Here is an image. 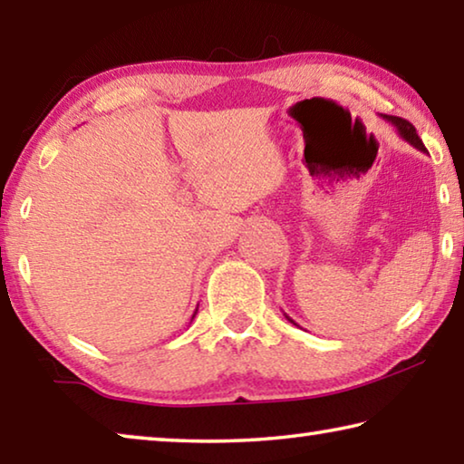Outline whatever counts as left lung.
<instances>
[{
    "label": "left lung",
    "mask_w": 464,
    "mask_h": 464,
    "mask_svg": "<svg viewBox=\"0 0 464 464\" xmlns=\"http://www.w3.org/2000/svg\"><path fill=\"white\" fill-rule=\"evenodd\" d=\"M381 116H382V121H387L389 124H392V127L397 129L399 137H401L403 140H407V143L413 145L415 149H420V151H426V147H423L421 139L418 137V132H415V127H413V124H411L410 121L399 119V116H389V114H381ZM285 317L290 321V324H295V321L290 319V317L286 315V313H285ZM295 325H296V324H295Z\"/></svg>",
    "instance_id": "8db88e82"
}]
</instances>
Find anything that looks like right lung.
<instances>
[{
  "instance_id": "right-lung-1",
  "label": "right lung",
  "mask_w": 464,
  "mask_h": 464,
  "mask_svg": "<svg viewBox=\"0 0 464 464\" xmlns=\"http://www.w3.org/2000/svg\"><path fill=\"white\" fill-rule=\"evenodd\" d=\"M196 313H198V309H196V311H194V315H192V319L196 317ZM192 319H190V324H192Z\"/></svg>"
}]
</instances>
